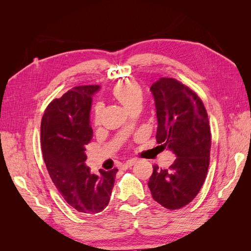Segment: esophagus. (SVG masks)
<instances>
[{
  "label": "esophagus",
  "instance_id": "34e87169",
  "mask_svg": "<svg viewBox=\"0 0 251 251\" xmlns=\"http://www.w3.org/2000/svg\"><path fill=\"white\" fill-rule=\"evenodd\" d=\"M136 162H137V160H136V159H131V160H127L126 163L123 164V168H124V169L131 168V166H133Z\"/></svg>",
  "mask_w": 251,
  "mask_h": 251
}]
</instances>
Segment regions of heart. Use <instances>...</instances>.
I'll use <instances>...</instances> for the list:
<instances>
[{
    "mask_svg": "<svg viewBox=\"0 0 251 251\" xmlns=\"http://www.w3.org/2000/svg\"><path fill=\"white\" fill-rule=\"evenodd\" d=\"M112 94L117 101H119L128 111L133 107L141 103L142 100V91L141 88L133 80H126L118 82L113 88ZM102 108L100 104H97L94 108L93 121L95 125L100 124Z\"/></svg>",
    "mask_w": 251,
    "mask_h": 251,
    "instance_id": "b5f03b06",
    "label": "heart"
}]
</instances>
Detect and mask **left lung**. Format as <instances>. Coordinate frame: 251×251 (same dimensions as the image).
<instances>
[{"mask_svg": "<svg viewBox=\"0 0 251 251\" xmlns=\"http://www.w3.org/2000/svg\"><path fill=\"white\" fill-rule=\"evenodd\" d=\"M150 90L157 114V142L176 159L169 170L154 165L148 184L155 201L178 209L195 199L206 178L211 144L207 113L198 95L174 78H159Z\"/></svg>", "mask_w": 251, "mask_h": 251, "instance_id": "1", "label": "left lung"}]
</instances>
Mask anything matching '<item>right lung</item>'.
I'll return each mask as SVG.
<instances>
[{
  "instance_id": "right-lung-1",
  "label": "right lung",
  "mask_w": 251,
  "mask_h": 251,
  "mask_svg": "<svg viewBox=\"0 0 251 251\" xmlns=\"http://www.w3.org/2000/svg\"><path fill=\"white\" fill-rule=\"evenodd\" d=\"M100 86H79L52 100L44 113L41 143L44 161L59 194L83 214L108 206L117 169L92 174L86 165V146L92 139V96Z\"/></svg>"
}]
</instances>
